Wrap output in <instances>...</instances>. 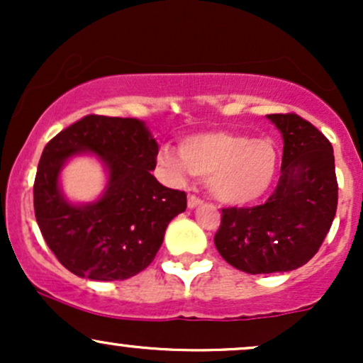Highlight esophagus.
<instances>
[{
  "instance_id": "obj_1",
  "label": "esophagus",
  "mask_w": 363,
  "mask_h": 363,
  "mask_svg": "<svg viewBox=\"0 0 363 363\" xmlns=\"http://www.w3.org/2000/svg\"><path fill=\"white\" fill-rule=\"evenodd\" d=\"M199 205H203V199L196 198V196H193V194L187 196V208H189V210H193V208H198Z\"/></svg>"
}]
</instances>
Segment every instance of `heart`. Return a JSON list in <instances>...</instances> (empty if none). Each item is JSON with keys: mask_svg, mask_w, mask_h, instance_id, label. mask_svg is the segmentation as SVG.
<instances>
[{"mask_svg": "<svg viewBox=\"0 0 363 363\" xmlns=\"http://www.w3.org/2000/svg\"><path fill=\"white\" fill-rule=\"evenodd\" d=\"M158 165L174 181L184 182L187 172L206 179L216 201L245 206L272 189L278 170V152L268 138H251L232 131H208L181 141L179 153L160 150Z\"/></svg>", "mask_w": 363, "mask_h": 363, "instance_id": "heart-1", "label": "heart"}]
</instances>
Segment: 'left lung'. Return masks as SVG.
Segmentation results:
<instances>
[{"mask_svg": "<svg viewBox=\"0 0 363 363\" xmlns=\"http://www.w3.org/2000/svg\"><path fill=\"white\" fill-rule=\"evenodd\" d=\"M281 133V176L264 205L225 208L215 245L251 274L285 273L314 257L338 206L335 155L326 136L297 114L266 116Z\"/></svg>", "mask_w": 363, "mask_h": 363, "instance_id": "8db88e82", "label": "left lung"}]
</instances>
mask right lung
<instances>
[{
    "label": "right lung",
    "mask_w": 363,
    "mask_h": 363,
    "mask_svg": "<svg viewBox=\"0 0 363 363\" xmlns=\"http://www.w3.org/2000/svg\"><path fill=\"white\" fill-rule=\"evenodd\" d=\"M157 140L143 121L86 116L45 145L34 182L35 218L57 261L80 278L126 280L143 272L164 242L165 228L186 210L184 191L162 186L152 170ZM91 155L108 174L104 193L73 203L60 189L64 165Z\"/></svg>",
    "instance_id": "right-lung-1"
}]
</instances>
